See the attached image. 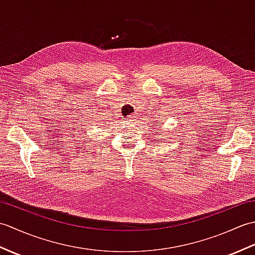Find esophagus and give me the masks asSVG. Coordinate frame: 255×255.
I'll list each match as a JSON object with an SVG mask.
<instances>
[{
  "label": "esophagus",
  "instance_id": "34e87169",
  "mask_svg": "<svg viewBox=\"0 0 255 255\" xmlns=\"http://www.w3.org/2000/svg\"><path fill=\"white\" fill-rule=\"evenodd\" d=\"M136 119H137V115H134V114H131V115H129V116L126 118V122L130 124V123L136 122Z\"/></svg>",
  "mask_w": 255,
  "mask_h": 255
}]
</instances>
